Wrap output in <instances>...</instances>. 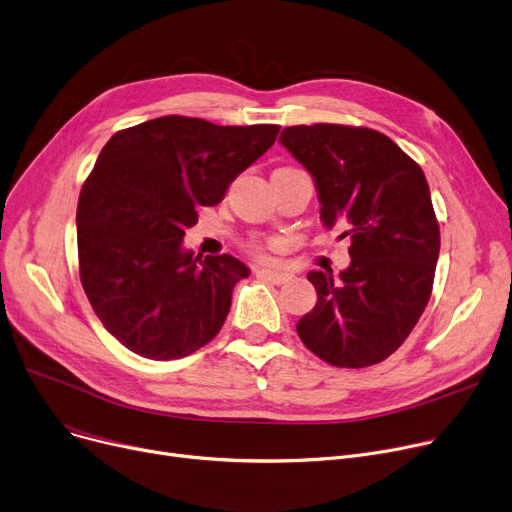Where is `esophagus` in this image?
Here are the masks:
<instances>
[{"instance_id": "1", "label": "esophagus", "mask_w": 512, "mask_h": 512, "mask_svg": "<svg viewBox=\"0 0 512 512\" xmlns=\"http://www.w3.org/2000/svg\"><path fill=\"white\" fill-rule=\"evenodd\" d=\"M254 273H256V277H262V279H266V281H270V283H275V285H281V283L289 281V277H291L289 273H285V270L266 268V266L254 268Z\"/></svg>"}]
</instances>
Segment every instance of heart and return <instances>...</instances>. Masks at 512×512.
<instances>
[{"label":"heart","instance_id":"obj_1","mask_svg":"<svg viewBox=\"0 0 512 512\" xmlns=\"http://www.w3.org/2000/svg\"><path fill=\"white\" fill-rule=\"evenodd\" d=\"M252 250H254V252H258V250H260V244H258V242H256V244H252Z\"/></svg>","mask_w":512,"mask_h":512}]
</instances>
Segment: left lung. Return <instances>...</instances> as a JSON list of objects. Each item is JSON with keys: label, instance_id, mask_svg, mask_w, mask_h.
Wrapping results in <instances>:
<instances>
[{"label": "left lung", "instance_id": "left-lung-1", "mask_svg": "<svg viewBox=\"0 0 512 512\" xmlns=\"http://www.w3.org/2000/svg\"><path fill=\"white\" fill-rule=\"evenodd\" d=\"M279 140L312 173L322 223L351 237L339 279L330 270L308 275L318 302L297 335L330 366H374L405 343L432 295L440 227L426 175L388 136L362 126H289Z\"/></svg>", "mask_w": 512, "mask_h": 512}]
</instances>
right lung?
Here are the masks:
<instances>
[{"label":"right lung","mask_w":512,"mask_h":512,"mask_svg":"<svg viewBox=\"0 0 512 512\" xmlns=\"http://www.w3.org/2000/svg\"><path fill=\"white\" fill-rule=\"evenodd\" d=\"M279 130L163 115L103 146L78 198V264L90 306L124 347L167 362L217 337L250 270L229 254L194 258L182 239Z\"/></svg>","instance_id":"1"}]
</instances>
